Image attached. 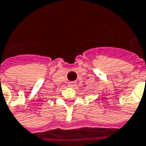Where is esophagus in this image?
<instances>
[{
    "mask_svg": "<svg viewBox=\"0 0 146 146\" xmlns=\"http://www.w3.org/2000/svg\"><path fill=\"white\" fill-rule=\"evenodd\" d=\"M76 86V82H70L68 83V86L70 87H75Z\"/></svg>",
    "mask_w": 146,
    "mask_h": 146,
    "instance_id": "esophagus-1",
    "label": "esophagus"
}]
</instances>
